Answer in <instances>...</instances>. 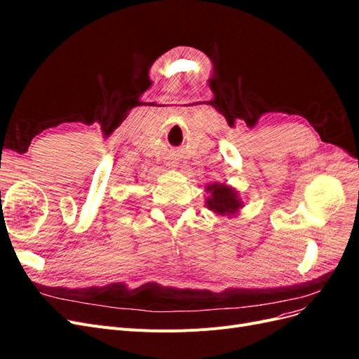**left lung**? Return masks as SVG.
Returning <instances> with one entry per match:
<instances>
[{
    "label": "left lung",
    "mask_w": 359,
    "mask_h": 359,
    "mask_svg": "<svg viewBox=\"0 0 359 359\" xmlns=\"http://www.w3.org/2000/svg\"><path fill=\"white\" fill-rule=\"evenodd\" d=\"M206 208L219 215H233L243 208V201L240 199L238 191L226 184L212 182L206 186Z\"/></svg>",
    "instance_id": "obj_1"
}]
</instances>
